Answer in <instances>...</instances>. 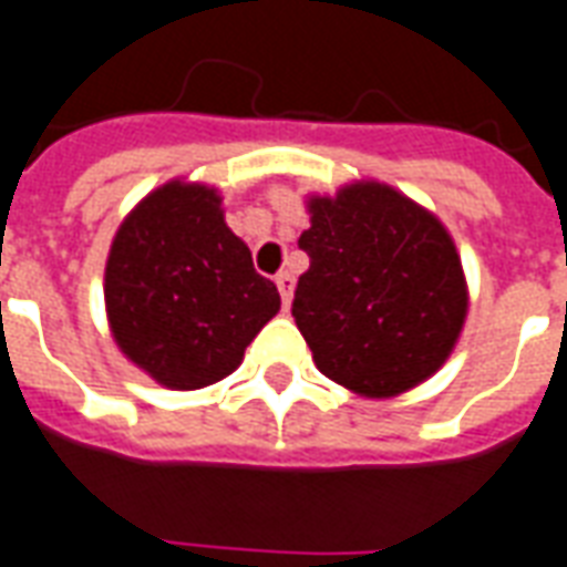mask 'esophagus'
<instances>
[{
  "label": "esophagus",
  "mask_w": 567,
  "mask_h": 567,
  "mask_svg": "<svg viewBox=\"0 0 567 567\" xmlns=\"http://www.w3.org/2000/svg\"><path fill=\"white\" fill-rule=\"evenodd\" d=\"M275 284H278L280 299H284V305H289V301H292V289H296V278H292L289 271H280L278 278H275Z\"/></svg>",
  "instance_id": "obj_1"
}]
</instances>
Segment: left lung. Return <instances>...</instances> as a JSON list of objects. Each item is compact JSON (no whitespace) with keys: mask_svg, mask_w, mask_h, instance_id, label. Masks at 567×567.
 I'll list each match as a JSON object with an SVG mask.
<instances>
[{"mask_svg":"<svg viewBox=\"0 0 567 567\" xmlns=\"http://www.w3.org/2000/svg\"><path fill=\"white\" fill-rule=\"evenodd\" d=\"M292 317L317 369L347 390L390 399L435 374L465 326L468 284L435 214L378 181L308 198Z\"/></svg>","mask_w":567,"mask_h":567,"instance_id":"8db88e82","label":"left lung"}]
</instances>
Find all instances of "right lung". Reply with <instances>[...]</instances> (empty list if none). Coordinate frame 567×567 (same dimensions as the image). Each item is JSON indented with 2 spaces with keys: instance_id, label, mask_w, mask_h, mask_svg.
Segmentation results:
<instances>
[{
  "instance_id": "add662e5",
  "label": "right lung",
  "mask_w": 567,
  "mask_h": 567,
  "mask_svg": "<svg viewBox=\"0 0 567 567\" xmlns=\"http://www.w3.org/2000/svg\"><path fill=\"white\" fill-rule=\"evenodd\" d=\"M214 187L168 181L120 223L105 266V311L117 347L168 390L233 374L280 311L250 247L223 220Z\"/></svg>"
}]
</instances>
